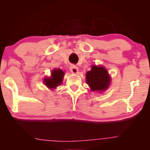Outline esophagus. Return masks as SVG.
<instances>
[{
	"label": "esophagus",
	"mask_w": 150,
	"mask_h": 150,
	"mask_svg": "<svg viewBox=\"0 0 150 150\" xmlns=\"http://www.w3.org/2000/svg\"><path fill=\"white\" fill-rule=\"evenodd\" d=\"M69 70L71 71V73L77 74L78 71H79V69H78V67L76 66V65H71V66L69 67Z\"/></svg>",
	"instance_id": "1"
}]
</instances>
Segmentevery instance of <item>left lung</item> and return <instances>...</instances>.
<instances>
[{
    "label": "left lung",
    "instance_id": "8db88e82",
    "mask_svg": "<svg viewBox=\"0 0 150 150\" xmlns=\"http://www.w3.org/2000/svg\"><path fill=\"white\" fill-rule=\"evenodd\" d=\"M86 83L91 91L102 92L109 87L110 77L105 67L92 65L91 70L86 74Z\"/></svg>",
    "mask_w": 150,
    "mask_h": 150
}]
</instances>
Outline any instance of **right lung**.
Listing matches in <instances>:
<instances>
[{
	"label": "right lung",
	"mask_w": 150,
	"mask_h": 150,
	"mask_svg": "<svg viewBox=\"0 0 150 150\" xmlns=\"http://www.w3.org/2000/svg\"><path fill=\"white\" fill-rule=\"evenodd\" d=\"M64 74V71H63L61 69H53L50 77L44 78V83L45 85L50 89H55L58 86L61 85Z\"/></svg>",
	"instance_id": "obj_1"
}]
</instances>
